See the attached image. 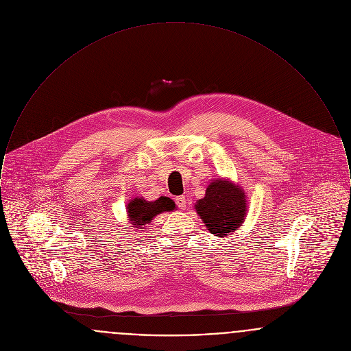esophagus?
I'll return each mask as SVG.
<instances>
[{
	"label": "esophagus",
	"instance_id": "esophagus-1",
	"mask_svg": "<svg viewBox=\"0 0 351 351\" xmlns=\"http://www.w3.org/2000/svg\"><path fill=\"white\" fill-rule=\"evenodd\" d=\"M176 204L178 206V208H181V210H184V208H186V206H187V202H186V198H184V195H180V197H176Z\"/></svg>",
	"mask_w": 351,
	"mask_h": 351
}]
</instances>
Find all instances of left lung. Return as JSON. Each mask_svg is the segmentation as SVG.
<instances>
[{"label": "left lung", "instance_id": "left-lung-1", "mask_svg": "<svg viewBox=\"0 0 351 351\" xmlns=\"http://www.w3.org/2000/svg\"><path fill=\"white\" fill-rule=\"evenodd\" d=\"M244 191L230 181L215 180L208 184L206 195L195 203L207 230L217 237H227L238 230L245 218Z\"/></svg>", "mask_w": 351, "mask_h": 351}]
</instances>
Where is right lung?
<instances>
[{
	"label": "right lung",
	"instance_id": "1",
	"mask_svg": "<svg viewBox=\"0 0 351 351\" xmlns=\"http://www.w3.org/2000/svg\"><path fill=\"white\" fill-rule=\"evenodd\" d=\"M176 208L174 202L167 197H160L158 199L149 202L143 198H134L128 203V217L132 221V227H141L140 224H147L150 221L164 213V211H173Z\"/></svg>",
	"mask_w": 351,
	"mask_h": 351
}]
</instances>
